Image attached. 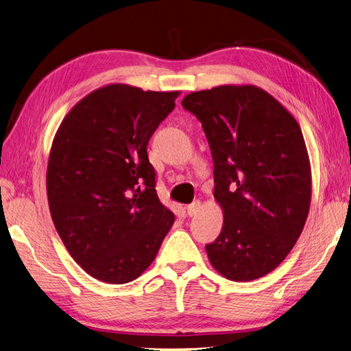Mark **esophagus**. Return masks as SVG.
Listing matches in <instances>:
<instances>
[{"label": "esophagus", "mask_w": 351, "mask_h": 351, "mask_svg": "<svg viewBox=\"0 0 351 351\" xmlns=\"http://www.w3.org/2000/svg\"><path fill=\"white\" fill-rule=\"evenodd\" d=\"M200 208H202L200 202H194V203L188 204V208H186V213H188V215H189V217H193V215H195V214L198 213V210H200Z\"/></svg>", "instance_id": "obj_1"}]
</instances>
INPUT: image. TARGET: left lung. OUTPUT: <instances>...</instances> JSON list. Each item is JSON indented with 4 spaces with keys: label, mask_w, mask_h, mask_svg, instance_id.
<instances>
[{
    "label": "left lung",
    "mask_w": 351,
    "mask_h": 351,
    "mask_svg": "<svg viewBox=\"0 0 351 351\" xmlns=\"http://www.w3.org/2000/svg\"><path fill=\"white\" fill-rule=\"evenodd\" d=\"M202 122L214 162V197L224 213L206 244L213 267L252 281L284 261L306 224L312 177L295 117L255 85H220L184 96Z\"/></svg>",
    "instance_id": "8db88e82"
}]
</instances>
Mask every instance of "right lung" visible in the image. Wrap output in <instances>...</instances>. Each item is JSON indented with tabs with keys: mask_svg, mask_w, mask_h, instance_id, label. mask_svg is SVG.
I'll use <instances>...</instances> for the list:
<instances>
[{
	"mask_svg": "<svg viewBox=\"0 0 351 351\" xmlns=\"http://www.w3.org/2000/svg\"><path fill=\"white\" fill-rule=\"evenodd\" d=\"M178 95L107 85L71 108L53 141L51 220L73 260L99 281L141 276L173 226L147 148Z\"/></svg>",
	"mask_w": 351,
	"mask_h": 351,
	"instance_id": "obj_1",
	"label": "right lung"
}]
</instances>
